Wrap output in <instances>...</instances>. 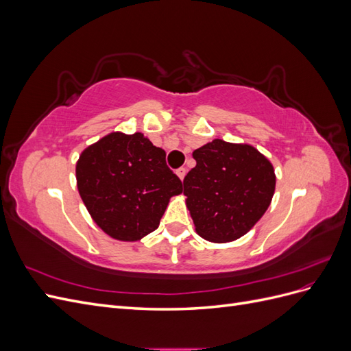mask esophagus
<instances>
[{
    "instance_id": "1",
    "label": "esophagus",
    "mask_w": 351,
    "mask_h": 351,
    "mask_svg": "<svg viewBox=\"0 0 351 351\" xmlns=\"http://www.w3.org/2000/svg\"><path fill=\"white\" fill-rule=\"evenodd\" d=\"M176 173H177V176L180 177V180H183L184 176H186V173H187V169H186L184 167H180Z\"/></svg>"
}]
</instances>
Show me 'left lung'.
<instances>
[{"mask_svg":"<svg viewBox=\"0 0 351 351\" xmlns=\"http://www.w3.org/2000/svg\"><path fill=\"white\" fill-rule=\"evenodd\" d=\"M183 180L197 234L214 243L237 240L268 209L275 190L271 162L250 145L212 141L193 152Z\"/></svg>","mask_w":351,"mask_h":351,"instance_id":"obj_1","label":"left lung"}]
</instances>
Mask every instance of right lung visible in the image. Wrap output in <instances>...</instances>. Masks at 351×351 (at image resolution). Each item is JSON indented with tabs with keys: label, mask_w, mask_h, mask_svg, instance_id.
I'll return each instance as SVG.
<instances>
[{
	"label": "right lung",
	"mask_w": 351,
	"mask_h": 351,
	"mask_svg": "<svg viewBox=\"0 0 351 351\" xmlns=\"http://www.w3.org/2000/svg\"><path fill=\"white\" fill-rule=\"evenodd\" d=\"M77 189L93 221L108 236L136 241L155 231L182 180L165 151L142 133H111L86 147L76 165Z\"/></svg>",
	"instance_id": "add662e5"
}]
</instances>
